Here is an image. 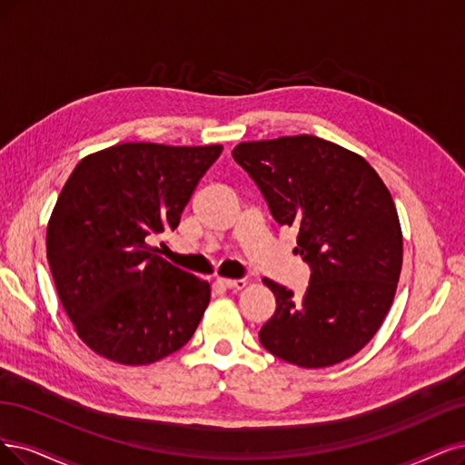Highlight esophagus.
Returning a JSON list of instances; mask_svg holds the SVG:
<instances>
[{
    "mask_svg": "<svg viewBox=\"0 0 465 465\" xmlns=\"http://www.w3.org/2000/svg\"><path fill=\"white\" fill-rule=\"evenodd\" d=\"M222 287H226V289H243L245 285H247V282L245 280H228V278H218L216 280Z\"/></svg>",
    "mask_w": 465,
    "mask_h": 465,
    "instance_id": "34e87169",
    "label": "esophagus"
}]
</instances>
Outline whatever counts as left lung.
Here are the masks:
<instances>
[{
  "instance_id": "obj_1",
  "label": "left lung",
  "mask_w": 465,
  "mask_h": 465,
  "mask_svg": "<svg viewBox=\"0 0 465 465\" xmlns=\"http://www.w3.org/2000/svg\"><path fill=\"white\" fill-rule=\"evenodd\" d=\"M232 154L273 220L299 230L293 252L312 270L302 299L262 280L276 297L262 347L301 368L354 356L381 328L402 270V230L387 185L364 157L308 134L243 142Z\"/></svg>"
}]
</instances>
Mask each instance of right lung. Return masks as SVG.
Returning a JSON list of instances; mask_svg holds the SVG:
<instances>
[{
    "label": "right lung",
    "mask_w": 465,
    "mask_h": 465,
    "mask_svg": "<svg viewBox=\"0 0 465 465\" xmlns=\"http://www.w3.org/2000/svg\"><path fill=\"white\" fill-rule=\"evenodd\" d=\"M222 145L118 143L84 157L47 222V262L78 337L95 354L147 366L180 351L211 285L157 254Z\"/></svg>",
    "instance_id": "1"
}]
</instances>
